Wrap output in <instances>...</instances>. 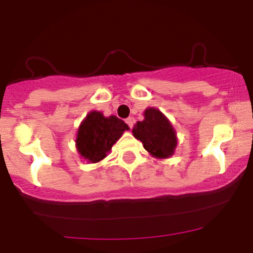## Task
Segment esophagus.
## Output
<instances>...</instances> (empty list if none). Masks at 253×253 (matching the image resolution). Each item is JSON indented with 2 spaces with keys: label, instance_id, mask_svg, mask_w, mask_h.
<instances>
[{
  "label": "esophagus",
  "instance_id": "1",
  "mask_svg": "<svg viewBox=\"0 0 253 253\" xmlns=\"http://www.w3.org/2000/svg\"><path fill=\"white\" fill-rule=\"evenodd\" d=\"M126 124L128 125L129 128H132V127H133V124H134L133 117H128V119H126Z\"/></svg>",
  "mask_w": 253,
  "mask_h": 253
}]
</instances>
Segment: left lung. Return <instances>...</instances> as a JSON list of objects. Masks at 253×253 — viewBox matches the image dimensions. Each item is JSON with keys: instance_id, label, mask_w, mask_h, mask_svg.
Segmentation results:
<instances>
[{"instance_id": "1", "label": "left lung", "mask_w": 253, "mask_h": 253, "mask_svg": "<svg viewBox=\"0 0 253 253\" xmlns=\"http://www.w3.org/2000/svg\"><path fill=\"white\" fill-rule=\"evenodd\" d=\"M143 116V121H138L133 126V136L157 159H167L174 155L177 137L169 119L157 108H147Z\"/></svg>"}]
</instances>
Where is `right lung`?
Segmentation results:
<instances>
[{
  "mask_svg": "<svg viewBox=\"0 0 253 253\" xmlns=\"http://www.w3.org/2000/svg\"><path fill=\"white\" fill-rule=\"evenodd\" d=\"M129 127L119 117H105L100 111H90L81 122L76 138L78 154L88 163H99L103 160L112 145Z\"/></svg>",
  "mask_w": 253,
  "mask_h": 253,
  "instance_id": "add662e5",
  "label": "right lung"
}]
</instances>
